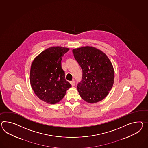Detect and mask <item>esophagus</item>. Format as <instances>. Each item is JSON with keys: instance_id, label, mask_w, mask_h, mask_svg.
<instances>
[{"instance_id": "34e87169", "label": "esophagus", "mask_w": 148, "mask_h": 148, "mask_svg": "<svg viewBox=\"0 0 148 148\" xmlns=\"http://www.w3.org/2000/svg\"><path fill=\"white\" fill-rule=\"evenodd\" d=\"M70 83H71V85H72V86H73H73H75V81H74V80L72 81H71Z\"/></svg>"}]
</instances>
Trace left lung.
<instances>
[{
	"label": "left lung",
	"instance_id": "8db88e82",
	"mask_svg": "<svg viewBox=\"0 0 148 148\" xmlns=\"http://www.w3.org/2000/svg\"><path fill=\"white\" fill-rule=\"evenodd\" d=\"M82 71L77 89L84 101L94 103L103 100L112 89L114 72L106 55L95 47H85L72 51Z\"/></svg>",
	"mask_w": 148,
	"mask_h": 148
}]
</instances>
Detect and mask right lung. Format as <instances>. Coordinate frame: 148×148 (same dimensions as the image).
<instances>
[{"mask_svg": "<svg viewBox=\"0 0 148 148\" xmlns=\"http://www.w3.org/2000/svg\"><path fill=\"white\" fill-rule=\"evenodd\" d=\"M69 50L60 47H50L40 53L32 64L31 86L36 96L47 103L54 104L61 101L72 87L65 79L61 66L62 57Z\"/></svg>", "mask_w": 148, "mask_h": 148, "instance_id": "obj_1", "label": "right lung"}]
</instances>
